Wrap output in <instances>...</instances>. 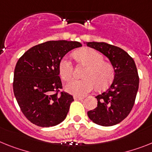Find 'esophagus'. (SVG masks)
Listing matches in <instances>:
<instances>
[{
	"label": "esophagus",
	"mask_w": 152,
	"mask_h": 152,
	"mask_svg": "<svg viewBox=\"0 0 152 152\" xmlns=\"http://www.w3.org/2000/svg\"><path fill=\"white\" fill-rule=\"evenodd\" d=\"M74 99H75V100H83L84 97H83V96H74Z\"/></svg>",
	"instance_id": "obj_1"
}]
</instances>
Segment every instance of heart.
<instances>
[{
	"instance_id": "1",
	"label": "heart",
	"mask_w": 152,
	"mask_h": 152,
	"mask_svg": "<svg viewBox=\"0 0 152 152\" xmlns=\"http://www.w3.org/2000/svg\"><path fill=\"white\" fill-rule=\"evenodd\" d=\"M79 62L86 66L82 80H74L66 86V91L74 95L83 96L94 87L104 90L113 81L114 69L110 63L104 62L100 53L92 48H83L75 52ZM58 70L64 81H69L73 76V65L69 58L64 57L61 60Z\"/></svg>"
}]
</instances>
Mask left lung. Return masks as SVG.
<instances>
[{"label": "left lung", "mask_w": 152, "mask_h": 152, "mask_svg": "<svg viewBox=\"0 0 152 152\" xmlns=\"http://www.w3.org/2000/svg\"><path fill=\"white\" fill-rule=\"evenodd\" d=\"M109 58L114 69V78L107 90L96 96L97 107L87 115L98 125H115L128 116L134 104L139 76L134 59L119 47L105 42H86Z\"/></svg>", "instance_id": "1"}]
</instances>
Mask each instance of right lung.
I'll return each mask as SVG.
<instances>
[{"instance_id": "right-lung-1", "label": "right lung", "mask_w": 152, "mask_h": 152, "mask_svg": "<svg viewBox=\"0 0 152 152\" xmlns=\"http://www.w3.org/2000/svg\"><path fill=\"white\" fill-rule=\"evenodd\" d=\"M82 46L78 42L48 41L24 53L14 72L13 90L23 114L39 127L56 126L66 119L73 97L62 88L58 66L65 55Z\"/></svg>"}]
</instances>
